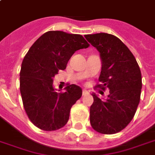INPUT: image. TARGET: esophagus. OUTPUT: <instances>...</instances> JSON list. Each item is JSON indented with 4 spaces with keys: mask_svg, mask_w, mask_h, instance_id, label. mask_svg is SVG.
Returning <instances> with one entry per match:
<instances>
[{
    "mask_svg": "<svg viewBox=\"0 0 155 155\" xmlns=\"http://www.w3.org/2000/svg\"><path fill=\"white\" fill-rule=\"evenodd\" d=\"M88 94H89V93H88V91H86V90H83V92H82V94H83V95H87Z\"/></svg>",
    "mask_w": 155,
    "mask_h": 155,
    "instance_id": "1",
    "label": "esophagus"
}]
</instances>
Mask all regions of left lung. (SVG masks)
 Returning a JSON list of instances; mask_svg holds the SVG:
<instances>
[{"label": "left lung", "instance_id": "left-lung-1", "mask_svg": "<svg viewBox=\"0 0 155 155\" xmlns=\"http://www.w3.org/2000/svg\"><path fill=\"white\" fill-rule=\"evenodd\" d=\"M84 37L100 53L102 64L99 81L102 84L98 86L110 91L105 101L92 93L91 126L99 133H118L130 124L140 103L142 89L140 69L129 48L116 36L96 33Z\"/></svg>", "mask_w": 155, "mask_h": 155}]
</instances>
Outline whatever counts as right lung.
Returning a JSON list of instances; mask_svg holds the SVG:
<instances>
[{
	"instance_id": "right-lung-1",
	"label": "right lung",
	"mask_w": 155,
	"mask_h": 155,
	"mask_svg": "<svg viewBox=\"0 0 155 155\" xmlns=\"http://www.w3.org/2000/svg\"><path fill=\"white\" fill-rule=\"evenodd\" d=\"M90 44L79 34L60 31L45 32L36 40L22 61L20 91L29 119L39 129L52 131L68 122L72 105L81 97L82 90L75 84L56 92L53 78L66 68L78 50Z\"/></svg>"
}]
</instances>
